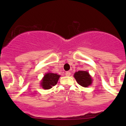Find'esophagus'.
I'll use <instances>...</instances> for the list:
<instances>
[{
  "label": "esophagus",
  "instance_id": "1",
  "mask_svg": "<svg viewBox=\"0 0 126 126\" xmlns=\"http://www.w3.org/2000/svg\"><path fill=\"white\" fill-rule=\"evenodd\" d=\"M65 74L66 76H69L71 75V72H69V71H66L65 73Z\"/></svg>",
  "mask_w": 126,
  "mask_h": 126
}]
</instances>
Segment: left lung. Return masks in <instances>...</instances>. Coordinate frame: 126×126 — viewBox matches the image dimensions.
Here are the masks:
<instances>
[{"label": "left lung", "instance_id": "left-lung-1", "mask_svg": "<svg viewBox=\"0 0 126 126\" xmlns=\"http://www.w3.org/2000/svg\"><path fill=\"white\" fill-rule=\"evenodd\" d=\"M74 77L77 83L82 87H87L92 83V79L87 71H79L76 72Z\"/></svg>", "mask_w": 126, "mask_h": 126}]
</instances>
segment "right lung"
Wrapping results in <instances>:
<instances>
[{
  "label": "right lung",
  "mask_w": 126,
  "mask_h": 126,
  "mask_svg": "<svg viewBox=\"0 0 126 126\" xmlns=\"http://www.w3.org/2000/svg\"><path fill=\"white\" fill-rule=\"evenodd\" d=\"M60 78L59 75L54 73H47L44 76L41 82V86L44 89H50L55 86Z\"/></svg>",
  "instance_id": "right-lung-1"
}]
</instances>
